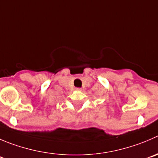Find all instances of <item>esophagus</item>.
I'll list each match as a JSON object with an SVG mask.
<instances>
[{
	"label": "esophagus",
	"mask_w": 158,
	"mask_h": 158,
	"mask_svg": "<svg viewBox=\"0 0 158 158\" xmlns=\"http://www.w3.org/2000/svg\"><path fill=\"white\" fill-rule=\"evenodd\" d=\"M75 90H76V91H81V88H75Z\"/></svg>",
	"instance_id": "esophagus-1"
}]
</instances>
